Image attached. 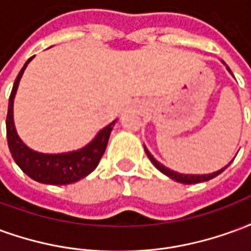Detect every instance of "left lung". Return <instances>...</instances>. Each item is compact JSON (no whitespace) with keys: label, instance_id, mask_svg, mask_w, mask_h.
<instances>
[{"label":"left lung","instance_id":"obj_1","mask_svg":"<svg viewBox=\"0 0 251 251\" xmlns=\"http://www.w3.org/2000/svg\"><path fill=\"white\" fill-rule=\"evenodd\" d=\"M222 63H223V64L226 66V63H225V62H222ZM226 68H227V71L231 74V70H230V68H228L227 66H226ZM231 75H232V74H231ZM144 149H145V153H147V156L149 157V160L152 161L153 165H154V167H156V168H157L158 171L161 172V174H164L165 176H168L169 179L175 180V181H177V183H181V184H196V183H201V181H208V180L214 179V177H216L218 175H221L222 172H223V171H225V169H226L227 167H228V165L232 163V160H234V158H232L231 161L227 164L226 167H223L222 169L216 171V172H212V174H207V175H189V174H187V175H185V174H179V172H175V171H172V169L167 168L165 165H163L161 163H158L157 160L153 157L152 154H151V152H149V151L147 149V147H145V145H144Z\"/></svg>","mask_w":251,"mask_h":251}]
</instances>
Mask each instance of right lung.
<instances>
[{
	"label": "right lung",
	"instance_id": "add662e5",
	"mask_svg": "<svg viewBox=\"0 0 251 251\" xmlns=\"http://www.w3.org/2000/svg\"><path fill=\"white\" fill-rule=\"evenodd\" d=\"M35 56L29 57L21 68L19 75L14 80L12 93L9 97L8 115H6V137H8L9 151L12 153L16 164L23 172L29 176L30 179L36 180L43 184L64 185L76 183L87 175L93 172L98 167L100 158L103 156L110 133L114 127L115 122L103 127L98 131V134L88 142L86 147L77 151L66 153H40L25 145L17 134L13 120V103L14 97L19 88V83L24 74L25 68Z\"/></svg>",
	"mask_w": 251,
	"mask_h": 251
}]
</instances>
